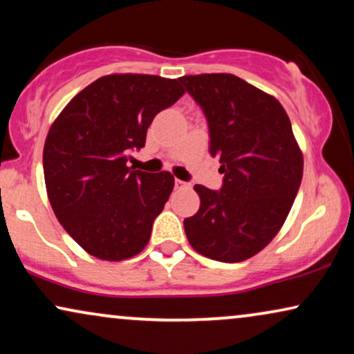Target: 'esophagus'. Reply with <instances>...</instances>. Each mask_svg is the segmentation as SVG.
Listing matches in <instances>:
<instances>
[{
  "label": "esophagus",
  "mask_w": 354,
  "mask_h": 354,
  "mask_svg": "<svg viewBox=\"0 0 354 354\" xmlns=\"http://www.w3.org/2000/svg\"><path fill=\"white\" fill-rule=\"evenodd\" d=\"M174 183H176L177 190H178V188H188V187H190V183L183 182V180H180V178H176V182H174Z\"/></svg>",
  "instance_id": "1"
}]
</instances>
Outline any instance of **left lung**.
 <instances>
[{"instance_id": "8db88e82", "label": "left lung", "mask_w": 354, "mask_h": 354, "mask_svg": "<svg viewBox=\"0 0 354 354\" xmlns=\"http://www.w3.org/2000/svg\"><path fill=\"white\" fill-rule=\"evenodd\" d=\"M178 82L205 114L221 190L195 185L201 205L183 221L198 253L221 263L254 256L277 235L303 177V154L282 104L232 74Z\"/></svg>"}]
</instances>
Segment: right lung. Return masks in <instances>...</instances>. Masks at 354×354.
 Segmentation results:
<instances>
[{
    "label": "right lung",
    "mask_w": 354,
    "mask_h": 354,
    "mask_svg": "<svg viewBox=\"0 0 354 354\" xmlns=\"http://www.w3.org/2000/svg\"><path fill=\"white\" fill-rule=\"evenodd\" d=\"M183 95L178 80L115 74L80 91L48 132L43 172L57 221L86 253L132 258L147 246L174 177L127 166L154 115Z\"/></svg>",
    "instance_id": "1"
}]
</instances>
